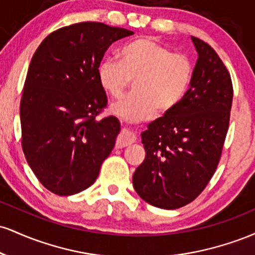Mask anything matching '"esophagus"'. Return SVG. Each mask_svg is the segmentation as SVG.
<instances>
[{
    "label": "esophagus",
    "mask_w": 255,
    "mask_h": 255,
    "mask_svg": "<svg viewBox=\"0 0 255 255\" xmlns=\"http://www.w3.org/2000/svg\"><path fill=\"white\" fill-rule=\"evenodd\" d=\"M134 141H135V135H134L131 131L124 129L121 133L119 134L118 141H116V146H118L119 148H122V147H126V146H128V145H131Z\"/></svg>",
    "instance_id": "1"
}]
</instances>
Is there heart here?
<instances>
[{
    "mask_svg": "<svg viewBox=\"0 0 255 255\" xmlns=\"http://www.w3.org/2000/svg\"><path fill=\"white\" fill-rule=\"evenodd\" d=\"M119 56L102 61L97 69L99 85L113 98L134 80V92L111 107L114 114L130 122L144 121L157 111L170 113L182 102L193 75L186 55L144 37L126 44Z\"/></svg>",
    "mask_w": 255,
    "mask_h": 255,
    "instance_id": "heart-1",
    "label": "heart"
}]
</instances>
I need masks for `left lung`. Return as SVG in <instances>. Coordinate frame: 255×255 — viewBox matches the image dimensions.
I'll return each instance as SVG.
<instances>
[{"instance_id": "obj_1", "label": "left lung", "mask_w": 255, "mask_h": 255, "mask_svg": "<svg viewBox=\"0 0 255 255\" xmlns=\"http://www.w3.org/2000/svg\"><path fill=\"white\" fill-rule=\"evenodd\" d=\"M198 51L191 87L180 104L142 131L146 157L133 175L146 203L175 210L192 203L215 174L229 129L233 83L218 54L192 37Z\"/></svg>"}]
</instances>
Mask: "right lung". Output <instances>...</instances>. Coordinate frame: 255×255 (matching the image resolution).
Masks as SVG:
<instances>
[{
    "instance_id": "obj_1",
    "label": "right lung",
    "mask_w": 255,
    "mask_h": 255,
    "mask_svg": "<svg viewBox=\"0 0 255 255\" xmlns=\"http://www.w3.org/2000/svg\"><path fill=\"white\" fill-rule=\"evenodd\" d=\"M133 32L84 21L58 28L32 57L20 102L22 151L54 194H77L95 183L120 133L97 69L108 48Z\"/></svg>"
}]
</instances>
